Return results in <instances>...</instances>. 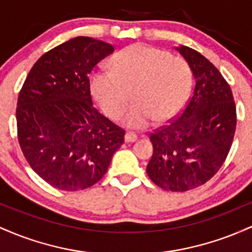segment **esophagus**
<instances>
[{"label": "esophagus", "instance_id": "1", "mask_svg": "<svg viewBox=\"0 0 252 252\" xmlns=\"http://www.w3.org/2000/svg\"><path fill=\"white\" fill-rule=\"evenodd\" d=\"M124 140H126V142H135V141H137V136H136L134 132H130L128 131L126 134V136H124Z\"/></svg>", "mask_w": 252, "mask_h": 252}]
</instances>
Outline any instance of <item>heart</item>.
<instances>
[{"label":"heart","mask_w":252,"mask_h":252,"mask_svg":"<svg viewBox=\"0 0 252 252\" xmlns=\"http://www.w3.org/2000/svg\"><path fill=\"white\" fill-rule=\"evenodd\" d=\"M92 94L110 118L123 114L132 91L134 106L122 118L126 128L141 130L153 121L166 122L180 111L192 88L186 60L144 43L124 48L111 68L98 67L90 79Z\"/></svg>","instance_id":"heart-1"}]
</instances>
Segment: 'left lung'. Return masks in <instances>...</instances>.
<instances>
[{
  "label": "left lung",
  "instance_id": "left-lung-1",
  "mask_svg": "<svg viewBox=\"0 0 252 252\" xmlns=\"http://www.w3.org/2000/svg\"><path fill=\"white\" fill-rule=\"evenodd\" d=\"M195 80L180 117L150 135V180L161 189L185 192L201 186L218 172L236 131V105L230 85L210 60L187 46L174 47Z\"/></svg>",
  "mask_w": 252,
  "mask_h": 252
}]
</instances>
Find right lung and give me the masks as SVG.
I'll return each mask as SVG.
<instances>
[{"label": "right lung", "instance_id": "obj_1", "mask_svg": "<svg viewBox=\"0 0 252 252\" xmlns=\"http://www.w3.org/2000/svg\"><path fill=\"white\" fill-rule=\"evenodd\" d=\"M109 43L77 36L34 63L19 94V143L32 169L51 186L80 190L103 178L124 130L97 111L89 74L114 53Z\"/></svg>", "mask_w": 252, "mask_h": 252}]
</instances>
